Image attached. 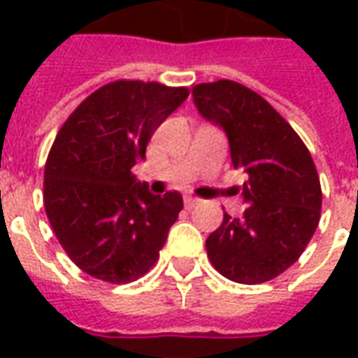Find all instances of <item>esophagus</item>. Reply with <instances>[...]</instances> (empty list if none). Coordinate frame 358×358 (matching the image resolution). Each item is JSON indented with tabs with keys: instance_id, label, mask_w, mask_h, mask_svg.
<instances>
[{
	"instance_id": "34e87169",
	"label": "esophagus",
	"mask_w": 358,
	"mask_h": 358,
	"mask_svg": "<svg viewBox=\"0 0 358 358\" xmlns=\"http://www.w3.org/2000/svg\"><path fill=\"white\" fill-rule=\"evenodd\" d=\"M197 203H199V199H197V197H192V195H186V197H184V205H186L187 209L195 207Z\"/></svg>"
}]
</instances>
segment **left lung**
Wrapping results in <instances>:
<instances>
[{
	"label": "left lung",
	"mask_w": 358,
	"mask_h": 358,
	"mask_svg": "<svg viewBox=\"0 0 358 358\" xmlns=\"http://www.w3.org/2000/svg\"><path fill=\"white\" fill-rule=\"evenodd\" d=\"M199 115L228 136L234 169L248 172V209L207 238L213 266L238 284H263L292 266L313 238L320 178L297 132L266 99L232 80L194 86Z\"/></svg>",
	"instance_id": "left-lung-1"
}]
</instances>
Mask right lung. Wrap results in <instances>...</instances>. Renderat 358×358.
<instances>
[{"label":"right lung","instance_id":"1","mask_svg":"<svg viewBox=\"0 0 358 358\" xmlns=\"http://www.w3.org/2000/svg\"><path fill=\"white\" fill-rule=\"evenodd\" d=\"M187 95L159 82H110L61 126L43 172V205L65 253L90 276L128 284L157 263L184 201L178 192L153 195L130 171Z\"/></svg>","mask_w":358,"mask_h":358}]
</instances>
